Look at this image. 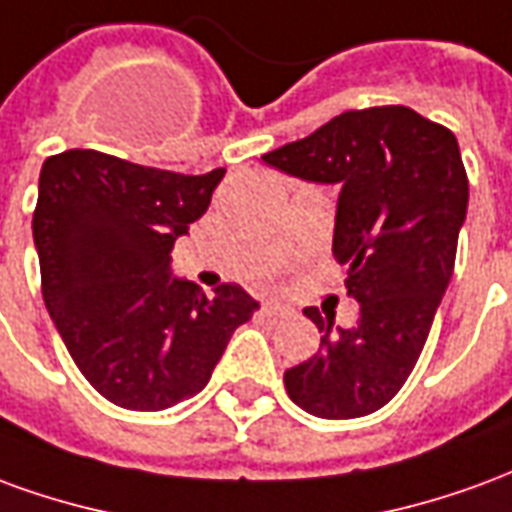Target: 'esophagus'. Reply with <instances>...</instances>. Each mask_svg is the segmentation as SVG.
<instances>
[{
  "label": "esophagus",
  "mask_w": 512,
  "mask_h": 512,
  "mask_svg": "<svg viewBox=\"0 0 512 512\" xmlns=\"http://www.w3.org/2000/svg\"><path fill=\"white\" fill-rule=\"evenodd\" d=\"M263 315H266V318H277V321H282V318H290L293 310H290L288 304L271 299V301H263Z\"/></svg>",
  "instance_id": "1"
}]
</instances>
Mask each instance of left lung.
I'll return each mask as SVG.
<instances>
[{
  "label": "left lung",
  "instance_id": "left-lung-1",
  "mask_svg": "<svg viewBox=\"0 0 512 512\" xmlns=\"http://www.w3.org/2000/svg\"><path fill=\"white\" fill-rule=\"evenodd\" d=\"M296 178L337 183L332 252L359 321L337 329L318 307V354L285 370L290 400L321 419H356L386 406L425 348L450 285L469 178L450 128L408 106H370L329 120L263 156Z\"/></svg>",
  "mask_w": 512,
  "mask_h": 512
}]
</instances>
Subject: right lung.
Segmentation results:
<instances>
[{"mask_svg": "<svg viewBox=\"0 0 512 512\" xmlns=\"http://www.w3.org/2000/svg\"><path fill=\"white\" fill-rule=\"evenodd\" d=\"M222 178L79 147L43 161L32 213L43 301L82 376L115 406L164 411L197 395L257 310L235 282L208 299L169 274L178 235Z\"/></svg>", "mask_w": 512, "mask_h": 512, "instance_id": "obj_1", "label": "right lung"}]
</instances>
